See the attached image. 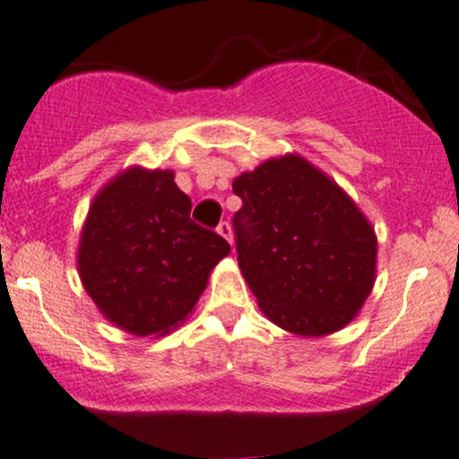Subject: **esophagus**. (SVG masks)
<instances>
[{"mask_svg": "<svg viewBox=\"0 0 459 459\" xmlns=\"http://www.w3.org/2000/svg\"><path fill=\"white\" fill-rule=\"evenodd\" d=\"M217 233H220L230 246H233V230H230L229 221H220V224H217Z\"/></svg>", "mask_w": 459, "mask_h": 459, "instance_id": "1", "label": "esophagus"}]
</instances>
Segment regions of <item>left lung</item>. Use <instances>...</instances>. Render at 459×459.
Returning <instances> with one entry per match:
<instances>
[{
	"instance_id": "8db88e82",
	"label": "left lung",
	"mask_w": 459,
	"mask_h": 459,
	"mask_svg": "<svg viewBox=\"0 0 459 459\" xmlns=\"http://www.w3.org/2000/svg\"><path fill=\"white\" fill-rule=\"evenodd\" d=\"M238 262L274 325L318 339L351 323L376 281L374 226L327 173L299 153L233 180Z\"/></svg>"
}]
</instances>
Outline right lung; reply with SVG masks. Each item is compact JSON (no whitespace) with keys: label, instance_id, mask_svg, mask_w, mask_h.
I'll return each mask as SVG.
<instances>
[{"label":"right lung","instance_id":"1","mask_svg":"<svg viewBox=\"0 0 459 459\" xmlns=\"http://www.w3.org/2000/svg\"><path fill=\"white\" fill-rule=\"evenodd\" d=\"M169 169L127 167L91 200L76 268L100 315L134 336H162L191 315L230 253L191 220V197Z\"/></svg>","mask_w":459,"mask_h":459}]
</instances>
